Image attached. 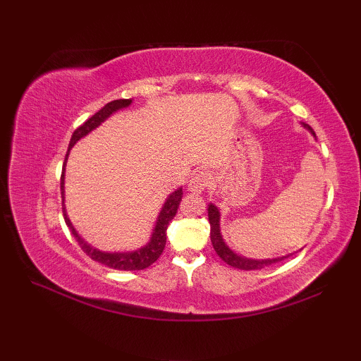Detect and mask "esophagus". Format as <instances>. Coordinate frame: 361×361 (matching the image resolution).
Segmentation results:
<instances>
[{
	"mask_svg": "<svg viewBox=\"0 0 361 361\" xmlns=\"http://www.w3.org/2000/svg\"><path fill=\"white\" fill-rule=\"evenodd\" d=\"M211 183V175L206 171H198L192 175V178L189 181V190L194 194L202 192Z\"/></svg>",
	"mask_w": 361,
	"mask_h": 361,
	"instance_id": "obj_1",
	"label": "esophagus"
}]
</instances>
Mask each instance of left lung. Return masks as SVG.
I'll list each match as a JSON object with an SVG mask.
<instances>
[{
    "label": "left lung",
    "mask_w": 361,
    "mask_h": 361,
    "mask_svg": "<svg viewBox=\"0 0 361 361\" xmlns=\"http://www.w3.org/2000/svg\"><path fill=\"white\" fill-rule=\"evenodd\" d=\"M305 126V124H304ZM307 127L310 132L312 128L309 126ZM315 135V133H313ZM208 217H209V225H211V242H212V247L216 250L217 255L220 256L221 260H225L228 265H231L234 268H239V270H260V268H264L267 265H271L276 262H281V260L287 259L288 256H283V257H278V259H265V260H252V259H247V257H242L239 255H235V252L228 248V245L221 239V234H220V212L214 204H209L208 208Z\"/></svg>",
    "instance_id": "8db88e82"
}]
</instances>
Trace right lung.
Listing matches in <instances>:
<instances>
[{
  "label": "right lung",
  "instance_id": "1",
  "mask_svg": "<svg viewBox=\"0 0 361 361\" xmlns=\"http://www.w3.org/2000/svg\"><path fill=\"white\" fill-rule=\"evenodd\" d=\"M130 104H132V99H118V101H111L106 104L104 109H101L96 114H93V116L88 118L80 127L74 130L71 141H70V147H68V153H70L73 145L78 142L80 137L88 135L91 130H94L97 126H101L102 122L110 116V114H113L114 111H118L121 109H124V106H128ZM68 153L65 157V163H63V169H62V178H60V190H62V198H63V192H65L63 178H65V164H66ZM181 198H183L181 189H176L175 192L169 195V198L163 206V209H161V212H159L157 226H155V229H153L150 242L145 245V247L136 250V251H132V252H104V251H99L93 247H90V245L87 242H83L80 239V235L75 233V229L73 228L70 219H68V216H66L65 208H62V209H63V217H65L66 225L70 226L74 239L79 242L82 251L85 252L87 256H90L91 259L96 260V262H99V264L113 268V270L133 271V270H144V268L150 267L161 256V252H163V250L166 247V229L169 226V221L175 217L176 211H178Z\"/></svg>",
  "mask_w": 361,
  "mask_h": 361
}]
</instances>
